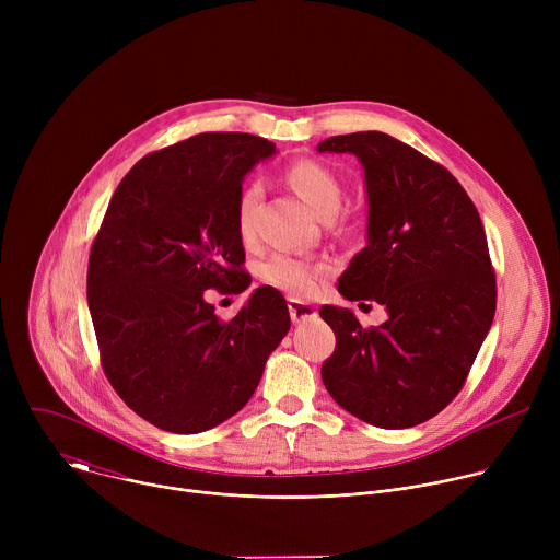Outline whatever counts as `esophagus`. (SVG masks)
<instances>
[{"label": "esophagus", "instance_id": "obj_1", "mask_svg": "<svg viewBox=\"0 0 560 560\" xmlns=\"http://www.w3.org/2000/svg\"><path fill=\"white\" fill-rule=\"evenodd\" d=\"M288 310L294 324H303V322H312L316 318V307L312 303L299 301V299H288Z\"/></svg>", "mask_w": 560, "mask_h": 560}]
</instances>
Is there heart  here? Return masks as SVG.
<instances>
[{"label":"heart","mask_w":560,"mask_h":560,"mask_svg":"<svg viewBox=\"0 0 560 560\" xmlns=\"http://www.w3.org/2000/svg\"><path fill=\"white\" fill-rule=\"evenodd\" d=\"M285 182L318 219L337 214L341 206L343 188L337 175L322 162L301 159V162L288 168ZM259 195H261L259 184H248L244 186L242 192H238L236 230L244 238H250L255 232V208H257ZM261 275L270 285L283 290L285 294L305 299V296H312L318 290V285H322L326 268L310 259H301L292 255H275L264 264Z\"/></svg>","instance_id":"obj_1"}]
</instances>
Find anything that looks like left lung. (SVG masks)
Masks as SVG:
<instances>
[{
	"label": "left lung",
	"instance_id": "1",
	"mask_svg": "<svg viewBox=\"0 0 560 560\" xmlns=\"http://www.w3.org/2000/svg\"><path fill=\"white\" fill-rule=\"evenodd\" d=\"M316 150L361 162L368 246L339 292L387 312L385 324L365 330L348 307L318 310L337 337L324 385L370 425L415 428L458 394L494 322L497 279L481 217L450 171L385 132L337 135Z\"/></svg>",
	"mask_w": 560,
	"mask_h": 560
}]
</instances>
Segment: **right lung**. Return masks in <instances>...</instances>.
<instances>
[{
	"label": "right lung",
	"instance_id": "add662e5",
	"mask_svg": "<svg viewBox=\"0 0 560 560\" xmlns=\"http://www.w3.org/2000/svg\"><path fill=\"white\" fill-rule=\"evenodd\" d=\"M275 152L264 137L201 132L145 154L93 244L89 310L104 372L130 410L166 432L199 434L242 410L290 330L270 285L228 324L203 299L246 275L236 199Z\"/></svg>",
	"mask_w": 560,
	"mask_h": 560
}]
</instances>
